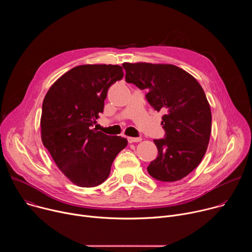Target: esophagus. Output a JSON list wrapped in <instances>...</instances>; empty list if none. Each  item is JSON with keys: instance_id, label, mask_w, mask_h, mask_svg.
<instances>
[{"instance_id": "1", "label": "esophagus", "mask_w": 252, "mask_h": 252, "mask_svg": "<svg viewBox=\"0 0 252 252\" xmlns=\"http://www.w3.org/2000/svg\"><path fill=\"white\" fill-rule=\"evenodd\" d=\"M141 137H127V140H128V142L129 143H132V142H139V141H141Z\"/></svg>"}]
</instances>
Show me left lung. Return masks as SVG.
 <instances>
[{
	"instance_id": "8db88e82",
	"label": "left lung",
	"mask_w": 252,
	"mask_h": 252,
	"mask_svg": "<svg viewBox=\"0 0 252 252\" xmlns=\"http://www.w3.org/2000/svg\"><path fill=\"white\" fill-rule=\"evenodd\" d=\"M126 81L140 90L158 112H164L165 135L154 139L158 158L148 166L151 176L171 183L184 178L201 161L211 132V112L198 82L173 64L124 63Z\"/></svg>"
}]
</instances>
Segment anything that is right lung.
Instances as JSON below:
<instances>
[{"mask_svg":"<svg viewBox=\"0 0 252 252\" xmlns=\"http://www.w3.org/2000/svg\"><path fill=\"white\" fill-rule=\"evenodd\" d=\"M124 77L118 64L75 66L48 91L42 107L45 148L61 171L78 187L93 188L109 177L126 138L93 128L103 112L107 90Z\"/></svg>","mask_w":252,"mask_h":252,"instance_id":"add662e5","label":"right lung"}]
</instances>
